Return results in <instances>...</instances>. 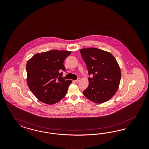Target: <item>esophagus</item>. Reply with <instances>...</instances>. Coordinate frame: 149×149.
Instances as JSON below:
<instances>
[{
  "instance_id": "obj_1",
  "label": "esophagus",
  "mask_w": 149,
  "mask_h": 149,
  "mask_svg": "<svg viewBox=\"0 0 149 149\" xmlns=\"http://www.w3.org/2000/svg\"><path fill=\"white\" fill-rule=\"evenodd\" d=\"M80 81V79H77V80H75V82H76V83H78L79 81Z\"/></svg>"
}]
</instances>
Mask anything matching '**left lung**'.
Here are the masks:
<instances>
[{"mask_svg":"<svg viewBox=\"0 0 149 149\" xmlns=\"http://www.w3.org/2000/svg\"><path fill=\"white\" fill-rule=\"evenodd\" d=\"M89 75V85L83 94L92 102L100 104L108 101L116 93L120 82L121 72L113 54L97 48L80 50Z\"/></svg>","mask_w":149,"mask_h":149,"instance_id":"left-lung-1","label":"left lung"}]
</instances>
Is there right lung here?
<instances>
[{
    "label": "right lung",
    "instance_id": "1",
    "mask_svg": "<svg viewBox=\"0 0 149 149\" xmlns=\"http://www.w3.org/2000/svg\"><path fill=\"white\" fill-rule=\"evenodd\" d=\"M71 53L51 50L38 53L28 61L27 85L41 102L54 104L65 97L72 81L64 79L62 72L65 70L64 61Z\"/></svg>",
    "mask_w": 149,
    "mask_h": 149
}]
</instances>
